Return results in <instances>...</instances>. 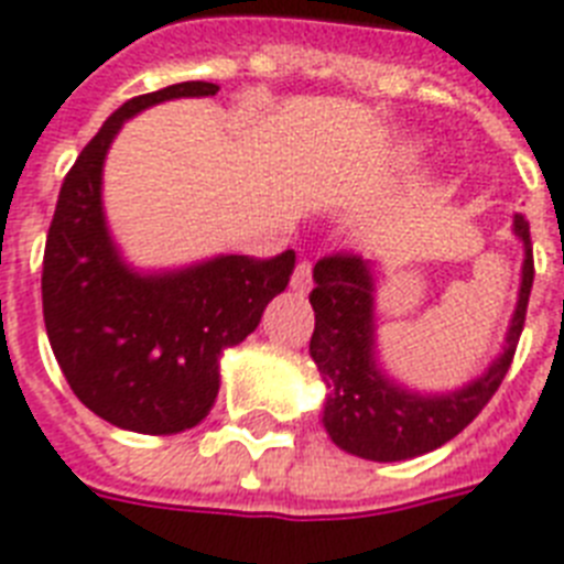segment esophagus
<instances>
[{"instance_id":"esophagus-1","label":"esophagus","mask_w":564,"mask_h":564,"mask_svg":"<svg viewBox=\"0 0 564 564\" xmlns=\"http://www.w3.org/2000/svg\"><path fill=\"white\" fill-rule=\"evenodd\" d=\"M311 285H314V276H311V261H300L294 270V276H291V288H294L296 294H308Z\"/></svg>"}]
</instances>
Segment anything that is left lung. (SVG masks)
<instances>
[{
    "mask_svg": "<svg viewBox=\"0 0 564 564\" xmlns=\"http://www.w3.org/2000/svg\"><path fill=\"white\" fill-rule=\"evenodd\" d=\"M512 229L524 241V268L503 352L484 376L452 393H413L381 372L376 360V282L369 261L352 253L317 261V285L308 296L314 308L308 352L328 387L323 425L332 443L364 460H410L454 440L486 408L510 372L535 273L524 215H516Z\"/></svg>",
    "mask_w": 564,
    "mask_h": 564,
    "instance_id": "8db88e82",
    "label": "left lung"
}]
</instances>
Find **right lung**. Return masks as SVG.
<instances>
[{"mask_svg": "<svg viewBox=\"0 0 564 564\" xmlns=\"http://www.w3.org/2000/svg\"><path fill=\"white\" fill-rule=\"evenodd\" d=\"M215 93V84L186 80L121 104L63 180L48 227L43 317L54 358L96 416L137 434H180L209 413L220 352L256 332L294 273V250L137 273L112 245L101 171L121 124L160 101Z\"/></svg>", "mask_w": 564, "mask_h": 564, "instance_id": "1", "label": "right lung"}]
</instances>
